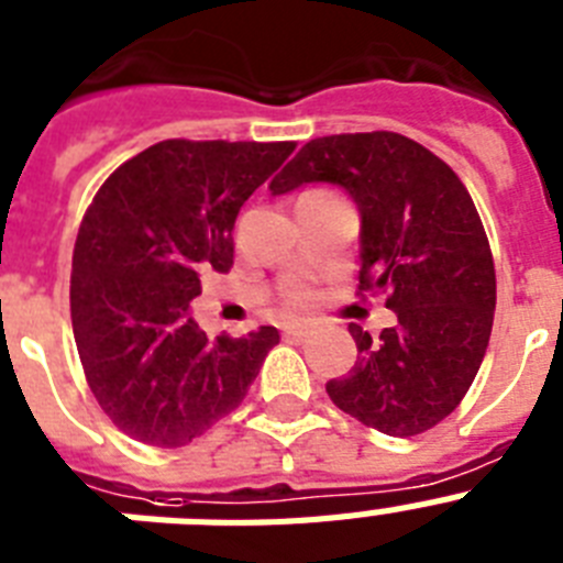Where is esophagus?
I'll return each instance as SVG.
<instances>
[{
  "instance_id": "esophagus-1",
  "label": "esophagus",
  "mask_w": 563,
  "mask_h": 563,
  "mask_svg": "<svg viewBox=\"0 0 563 563\" xmlns=\"http://www.w3.org/2000/svg\"><path fill=\"white\" fill-rule=\"evenodd\" d=\"M309 334V325H283V336H291V340H302Z\"/></svg>"
}]
</instances>
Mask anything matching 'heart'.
<instances>
[{"mask_svg": "<svg viewBox=\"0 0 563 563\" xmlns=\"http://www.w3.org/2000/svg\"><path fill=\"white\" fill-rule=\"evenodd\" d=\"M283 309L288 314H302V311H309L317 300V291L309 286V283L302 280H291L286 288H283Z\"/></svg>", "mask_w": 563, "mask_h": 563, "instance_id": "obj_1", "label": "heart"}]
</instances>
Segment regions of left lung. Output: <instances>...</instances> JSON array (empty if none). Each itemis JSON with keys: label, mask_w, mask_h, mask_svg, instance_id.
Instances as JSON below:
<instances>
[{"label": "left lung", "mask_w": 563, "mask_h": 563, "mask_svg": "<svg viewBox=\"0 0 563 563\" xmlns=\"http://www.w3.org/2000/svg\"><path fill=\"white\" fill-rule=\"evenodd\" d=\"M311 180L340 184L356 200V295H385V309L397 314V325L374 340L351 322L360 356L325 390L379 433H424L459 408L490 342L496 266L476 203L439 155L388 130L309 141L272 192Z\"/></svg>", "instance_id": "1"}]
</instances>
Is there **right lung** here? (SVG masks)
<instances>
[{
    "label": "right lung",
    "instance_id": "1",
    "mask_svg": "<svg viewBox=\"0 0 563 563\" xmlns=\"http://www.w3.org/2000/svg\"><path fill=\"white\" fill-rule=\"evenodd\" d=\"M295 141L153 144L101 184L73 249L70 317L92 397L126 437L180 448L232 413L280 334L207 340L203 272L234 263V218Z\"/></svg>",
    "mask_w": 563,
    "mask_h": 563
}]
</instances>
